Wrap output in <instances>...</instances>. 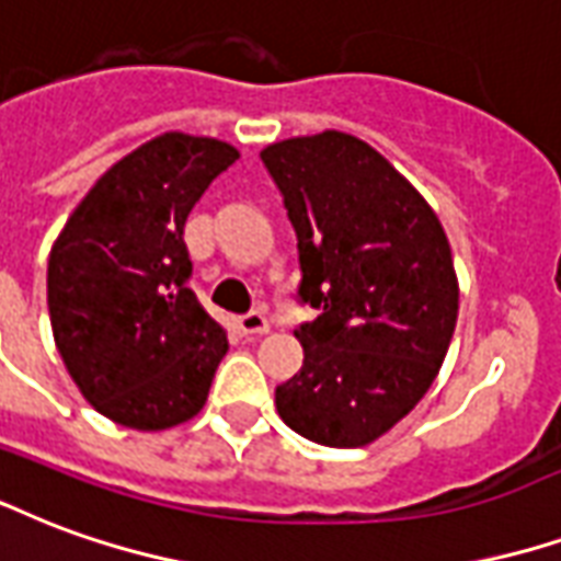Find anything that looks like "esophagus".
I'll return each mask as SVG.
<instances>
[{"label":"esophagus","mask_w":561,"mask_h":561,"mask_svg":"<svg viewBox=\"0 0 561 561\" xmlns=\"http://www.w3.org/2000/svg\"><path fill=\"white\" fill-rule=\"evenodd\" d=\"M234 327H238L240 335H264V333H270V321L261 312L240 314L238 321H234Z\"/></svg>","instance_id":"obj_1"}]
</instances>
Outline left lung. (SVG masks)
Instances as JSON below:
<instances>
[{
	"mask_svg": "<svg viewBox=\"0 0 561 561\" xmlns=\"http://www.w3.org/2000/svg\"><path fill=\"white\" fill-rule=\"evenodd\" d=\"M300 249L302 368L276 386L282 422L359 449L428 392L458 323V273L434 207L371 145L323 130L267 145Z\"/></svg>",
	"mask_w": 561,
	"mask_h": 561,
	"instance_id": "1",
	"label": "left lung"
}]
</instances>
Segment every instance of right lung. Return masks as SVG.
Segmentation results:
<instances>
[{
    "label": "right lung",
    "instance_id": "1",
    "mask_svg": "<svg viewBox=\"0 0 561 561\" xmlns=\"http://www.w3.org/2000/svg\"><path fill=\"white\" fill-rule=\"evenodd\" d=\"M240 151L169 130L122 157L73 207L49 249L47 306L82 398L133 431L205 408L228 335L186 288L190 210Z\"/></svg>",
    "mask_w": 561,
    "mask_h": 561
}]
</instances>
